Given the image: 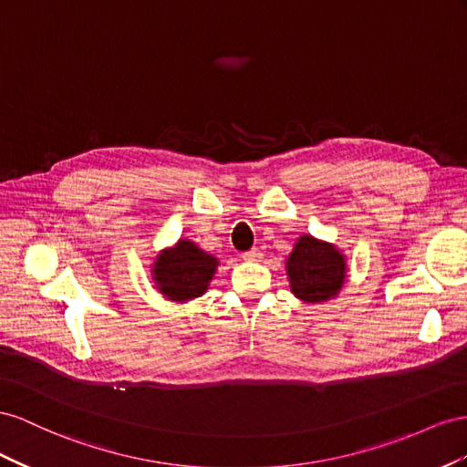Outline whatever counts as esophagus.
<instances>
[{"instance_id":"34e87169","label":"esophagus","mask_w":467,"mask_h":467,"mask_svg":"<svg viewBox=\"0 0 467 467\" xmlns=\"http://www.w3.org/2000/svg\"><path fill=\"white\" fill-rule=\"evenodd\" d=\"M243 258L248 262H258L262 258V252H260V248H250L248 252H244Z\"/></svg>"}]
</instances>
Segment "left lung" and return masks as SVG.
Segmentation results:
<instances>
[{"instance_id":"1","label":"left lung","mask_w":467,"mask_h":467,"mask_svg":"<svg viewBox=\"0 0 467 467\" xmlns=\"http://www.w3.org/2000/svg\"><path fill=\"white\" fill-rule=\"evenodd\" d=\"M285 270L293 296L305 303H323L338 296L346 282V258L330 243L311 234L297 238Z\"/></svg>"}]
</instances>
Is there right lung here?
I'll return each instance as SVG.
<instances>
[{
  "instance_id": "obj_1",
  "label": "right lung",
  "mask_w": 467,
  "mask_h": 467,
  "mask_svg": "<svg viewBox=\"0 0 467 467\" xmlns=\"http://www.w3.org/2000/svg\"><path fill=\"white\" fill-rule=\"evenodd\" d=\"M219 260L193 244L188 238H180L176 246L166 248L156 256L152 279L158 291L170 301L185 303L202 297L209 289Z\"/></svg>"
}]
</instances>
